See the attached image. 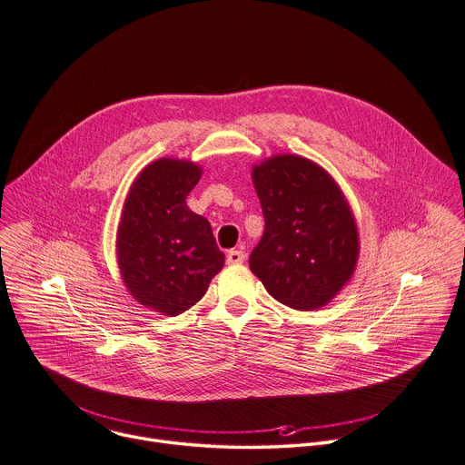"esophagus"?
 I'll use <instances>...</instances> for the list:
<instances>
[{
	"instance_id": "obj_1",
	"label": "esophagus",
	"mask_w": 465,
	"mask_h": 465,
	"mask_svg": "<svg viewBox=\"0 0 465 465\" xmlns=\"http://www.w3.org/2000/svg\"><path fill=\"white\" fill-rule=\"evenodd\" d=\"M244 252L242 250H230L228 255H226V262L228 264H241L244 262Z\"/></svg>"
}]
</instances>
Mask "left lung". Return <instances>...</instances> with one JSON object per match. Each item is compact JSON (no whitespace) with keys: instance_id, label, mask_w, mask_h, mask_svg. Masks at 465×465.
Returning <instances> with one entry per match:
<instances>
[{"instance_id":"left-lung-1","label":"left lung","mask_w":465,"mask_h":465,"mask_svg":"<svg viewBox=\"0 0 465 465\" xmlns=\"http://www.w3.org/2000/svg\"><path fill=\"white\" fill-rule=\"evenodd\" d=\"M264 233L250 270L268 293L301 312L326 306L351 279L359 232L333 177L301 155H275L252 170Z\"/></svg>"}]
</instances>
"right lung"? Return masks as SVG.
Returning a JSON list of instances; mask_svg holds the SVG:
<instances>
[{
    "instance_id": "obj_1",
    "label": "right lung",
    "mask_w": 465,
    "mask_h": 465,
    "mask_svg": "<svg viewBox=\"0 0 465 465\" xmlns=\"http://www.w3.org/2000/svg\"><path fill=\"white\" fill-rule=\"evenodd\" d=\"M201 179L192 161L157 159L134 181L117 230V262L130 295L175 317L206 293L223 270L210 223L186 206Z\"/></svg>"
}]
</instances>
